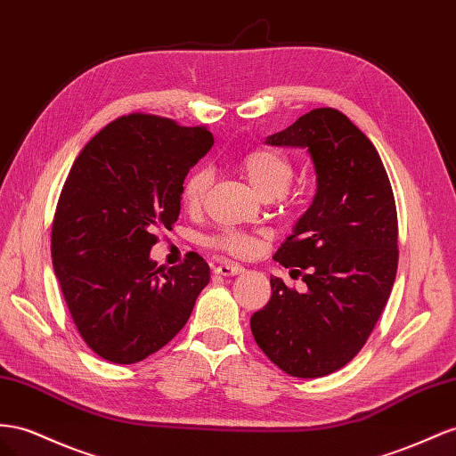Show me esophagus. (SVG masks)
<instances>
[{
  "label": "esophagus",
  "mask_w": 456,
  "mask_h": 456,
  "mask_svg": "<svg viewBox=\"0 0 456 456\" xmlns=\"http://www.w3.org/2000/svg\"><path fill=\"white\" fill-rule=\"evenodd\" d=\"M215 273L220 274V276H236V274H241L243 273V266L238 265V263H220L215 266Z\"/></svg>",
  "instance_id": "obj_1"
}]
</instances>
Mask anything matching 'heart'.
I'll use <instances>...</instances> for the list:
<instances>
[{
  "label": "heart",
  "instance_id": "b5f03b06",
  "mask_svg": "<svg viewBox=\"0 0 456 456\" xmlns=\"http://www.w3.org/2000/svg\"><path fill=\"white\" fill-rule=\"evenodd\" d=\"M240 170L249 182V186L261 195L263 200H274L284 193L295 175L291 159L270 145H258L249 150L240 159ZM213 183V172L208 167H198L190 172L182 186V203L190 211L200 208L205 195ZM216 249L228 251L232 255H249L258 245V238L251 233L224 230L208 240Z\"/></svg>",
  "mask_w": 456,
  "mask_h": 456
}]
</instances>
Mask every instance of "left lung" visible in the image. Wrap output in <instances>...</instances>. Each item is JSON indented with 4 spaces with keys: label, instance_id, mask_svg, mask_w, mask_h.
I'll use <instances>...</instances> for the list:
<instances>
[{
    "label": "left lung",
    "instance_id": "obj_1",
    "mask_svg": "<svg viewBox=\"0 0 456 456\" xmlns=\"http://www.w3.org/2000/svg\"><path fill=\"white\" fill-rule=\"evenodd\" d=\"M266 143L309 151L316 195L274 255L306 288L270 278L251 331L280 370L328 376L354 359L386 309L399 261L395 198L376 147L338 109H313Z\"/></svg>",
    "mask_w": 456,
    "mask_h": 456
}]
</instances>
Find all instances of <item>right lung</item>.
I'll list each match as a JSON object with an SVG mask.
<instances>
[{
  "instance_id": "right-lung-1",
  "label": "right lung",
  "mask_w": 456,
  "mask_h": 456,
  "mask_svg": "<svg viewBox=\"0 0 456 456\" xmlns=\"http://www.w3.org/2000/svg\"><path fill=\"white\" fill-rule=\"evenodd\" d=\"M213 143L205 126L132 113L97 132L72 165L52 258L72 322L102 359L134 364L165 347L208 284L198 253L157 268L150 251L178 220L183 180Z\"/></svg>"
}]
</instances>
